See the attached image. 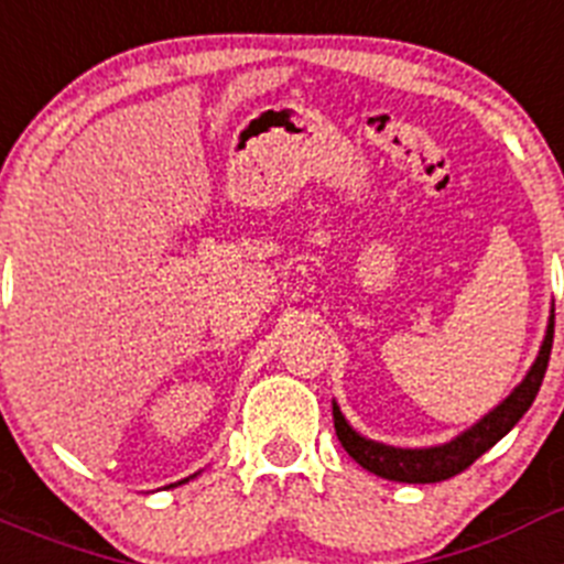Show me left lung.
Segmentation results:
<instances>
[{
    "label": "left lung",
    "instance_id": "1",
    "mask_svg": "<svg viewBox=\"0 0 564 564\" xmlns=\"http://www.w3.org/2000/svg\"><path fill=\"white\" fill-rule=\"evenodd\" d=\"M551 347H554V316L547 325L545 341L536 356L534 367L528 370L525 381L517 387L506 401L497 406L495 412H488L480 423H475L471 430L463 432L446 446H435V449H392V446H381V443L364 441L358 432L350 430V423L344 421L338 406L333 403V423H336V435L347 455L364 466L372 475L383 477V480L395 482H441L449 477L466 471L471 463L480 455H486L502 435L514 430V423L528 412V406L534 403L536 392L542 387V378L547 370V358H551Z\"/></svg>",
    "mask_w": 564,
    "mask_h": 564
}]
</instances>
